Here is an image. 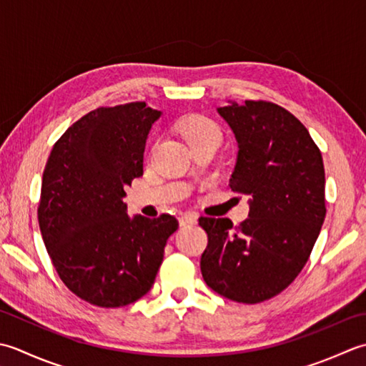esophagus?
Returning a JSON list of instances; mask_svg holds the SVG:
<instances>
[{
	"label": "esophagus",
	"mask_w": 366,
	"mask_h": 366,
	"mask_svg": "<svg viewBox=\"0 0 366 366\" xmlns=\"http://www.w3.org/2000/svg\"><path fill=\"white\" fill-rule=\"evenodd\" d=\"M178 221H180V226L196 224L197 214H196V213H183V214L180 216V218H178Z\"/></svg>",
	"instance_id": "1"
}]
</instances>
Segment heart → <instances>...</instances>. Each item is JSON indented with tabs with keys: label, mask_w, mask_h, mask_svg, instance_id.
Here are the masks:
<instances>
[{
	"label": "heart",
	"mask_w": 366,
	"mask_h": 366,
	"mask_svg": "<svg viewBox=\"0 0 366 366\" xmlns=\"http://www.w3.org/2000/svg\"><path fill=\"white\" fill-rule=\"evenodd\" d=\"M182 132L184 139L189 142V145L194 147L204 142H212V144L219 145L222 139V132L218 124L207 117H189L182 123Z\"/></svg>",
	"instance_id": "heart-1"
}]
</instances>
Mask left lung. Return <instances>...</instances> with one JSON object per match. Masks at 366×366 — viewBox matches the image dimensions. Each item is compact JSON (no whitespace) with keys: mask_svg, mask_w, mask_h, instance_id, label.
<instances>
[{"mask_svg":"<svg viewBox=\"0 0 366 366\" xmlns=\"http://www.w3.org/2000/svg\"><path fill=\"white\" fill-rule=\"evenodd\" d=\"M218 114L235 134L229 186L249 196V218L234 227L200 216L208 235L200 270L214 292L254 305L282 292L308 262L327 212L324 161L308 129L278 104L230 102Z\"/></svg>","mask_w":366,"mask_h":366,"instance_id":"left-lung-1","label":"left lung"}]
</instances>
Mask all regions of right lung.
Masks as SVG:
<instances>
[{
    "mask_svg": "<svg viewBox=\"0 0 366 366\" xmlns=\"http://www.w3.org/2000/svg\"><path fill=\"white\" fill-rule=\"evenodd\" d=\"M159 110L145 102L99 107L69 126L51 148L37 219L58 277L81 300L120 308L152 289L172 214L126 213V184L144 174V152Z\"/></svg>",
    "mask_w": 366,
    "mask_h": 366,
    "instance_id": "right-lung-1",
    "label": "right lung"
}]
</instances>
